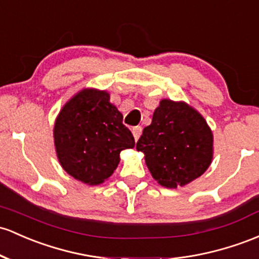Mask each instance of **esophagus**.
Here are the masks:
<instances>
[{"instance_id":"obj_1","label":"esophagus","mask_w":259,"mask_h":259,"mask_svg":"<svg viewBox=\"0 0 259 259\" xmlns=\"http://www.w3.org/2000/svg\"><path fill=\"white\" fill-rule=\"evenodd\" d=\"M132 132H133V135H134L135 141H138L139 138H140L141 133H143V129H141V126H134Z\"/></svg>"}]
</instances>
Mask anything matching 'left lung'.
I'll use <instances>...</instances> for the list:
<instances>
[{"instance_id": "left-lung-1", "label": "left lung", "mask_w": 259, "mask_h": 259, "mask_svg": "<svg viewBox=\"0 0 259 259\" xmlns=\"http://www.w3.org/2000/svg\"><path fill=\"white\" fill-rule=\"evenodd\" d=\"M153 180L166 188L200 177L212 160V133L203 115L184 102L162 99L136 143Z\"/></svg>"}]
</instances>
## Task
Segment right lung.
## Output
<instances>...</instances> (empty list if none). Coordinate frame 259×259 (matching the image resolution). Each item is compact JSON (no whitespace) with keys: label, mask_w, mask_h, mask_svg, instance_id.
Returning <instances> with one entry per match:
<instances>
[{"label":"right lung","mask_w":259,"mask_h":259,"mask_svg":"<svg viewBox=\"0 0 259 259\" xmlns=\"http://www.w3.org/2000/svg\"><path fill=\"white\" fill-rule=\"evenodd\" d=\"M54 144L61 167L82 183L108 180L120 161V151L135 146L123 114L109 93L84 88L62 107L54 125Z\"/></svg>","instance_id":"add662e5"}]
</instances>
